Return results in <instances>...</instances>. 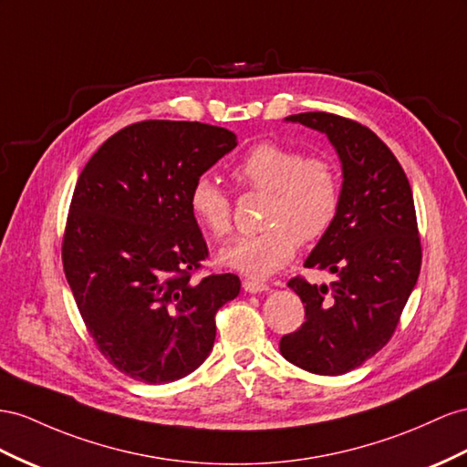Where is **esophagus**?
<instances>
[{"label":"esophagus","mask_w":467,"mask_h":467,"mask_svg":"<svg viewBox=\"0 0 467 467\" xmlns=\"http://www.w3.org/2000/svg\"><path fill=\"white\" fill-rule=\"evenodd\" d=\"M242 285H244V291L245 293H265V291H269V285L259 283V281L245 279Z\"/></svg>","instance_id":"esophagus-1"}]
</instances>
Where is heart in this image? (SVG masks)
<instances>
[{"label":"heart","instance_id":"obj_1","mask_svg":"<svg viewBox=\"0 0 467 467\" xmlns=\"http://www.w3.org/2000/svg\"><path fill=\"white\" fill-rule=\"evenodd\" d=\"M234 179L255 192H267L263 208L265 230L237 237L220 251L230 269L263 279L293 259L300 244H314L334 225L342 204V181L334 162L322 155L305 157L300 150L259 143L234 169ZM188 208L212 235L232 232V200L210 176H198Z\"/></svg>","mask_w":467,"mask_h":467}]
</instances>
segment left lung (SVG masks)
<instances>
[{
  "instance_id": "1",
  "label": "left lung",
  "mask_w": 467,
  "mask_h": 467,
  "mask_svg": "<svg viewBox=\"0 0 467 467\" xmlns=\"http://www.w3.org/2000/svg\"><path fill=\"white\" fill-rule=\"evenodd\" d=\"M327 135L342 161L337 218L305 261L330 285L295 276L305 324L281 337V354L317 375H342L393 337L417 285L422 247L412 191L400 162L369 128L327 111L286 118Z\"/></svg>"
}]
</instances>
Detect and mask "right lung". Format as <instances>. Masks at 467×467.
I'll list each match as a JSON object with an SVG mask.
<instances>
[{
	"mask_svg": "<svg viewBox=\"0 0 467 467\" xmlns=\"http://www.w3.org/2000/svg\"><path fill=\"white\" fill-rule=\"evenodd\" d=\"M235 135L200 121L147 119L113 133L86 162L62 237V265L88 334L135 381L192 373L216 339V312L239 276L194 279L208 259L188 192Z\"/></svg>",
	"mask_w": 467,
	"mask_h": 467,
	"instance_id": "obj_1",
	"label": "right lung"
}]
</instances>
